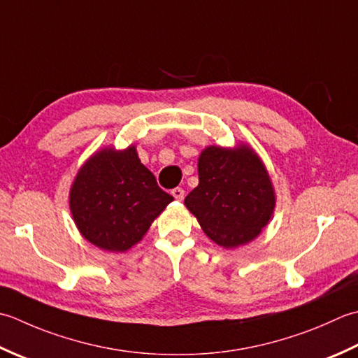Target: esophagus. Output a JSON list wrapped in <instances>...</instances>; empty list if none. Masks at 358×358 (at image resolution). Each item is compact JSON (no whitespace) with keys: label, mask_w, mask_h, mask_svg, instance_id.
Listing matches in <instances>:
<instances>
[{"label":"esophagus","mask_w":358,"mask_h":358,"mask_svg":"<svg viewBox=\"0 0 358 358\" xmlns=\"http://www.w3.org/2000/svg\"><path fill=\"white\" fill-rule=\"evenodd\" d=\"M171 194L174 196V199L176 201H184V198H185V192L182 188H174Z\"/></svg>","instance_id":"1"}]
</instances>
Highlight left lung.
I'll return each mask as SVG.
<instances>
[{
  "instance_id": "8db88e82",
  "label": "left lung",
  "mask_w": 358,
  "mask_h": 358,
  "mask_svg": "<svg viewBox=\"0 0 358 358\" xmlns=\"http://www.w3.org/2000/svg\"><path fill=\"white\" fill-rule=\"evenodd\" d=\"M199 184L185 207L203 233L224 249H236L259 236L271 222L276 196L264 162L249 143L227 148L208 145L198 159Z\"/></svg>"
}]
</instances>
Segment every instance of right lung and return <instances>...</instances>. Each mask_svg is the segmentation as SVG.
<instances>
[{
  "instance_id": "obj_1",
  "label": "right lung",
  "mask_w": 358,
  "mask_h": 358,
  "mask_svg": "<svg viewBox=\"0 0 358 358\" xmlns=\"http://www.w3.org/2000/svg\"><path fill=\"white\" fill-rule=\"evenodd\" d=\"M173 201L141 162L136 145L97 150L80 166L69 189V210L80 235L113 253L141 243Z\"/></svg>"
}]
</instances>
